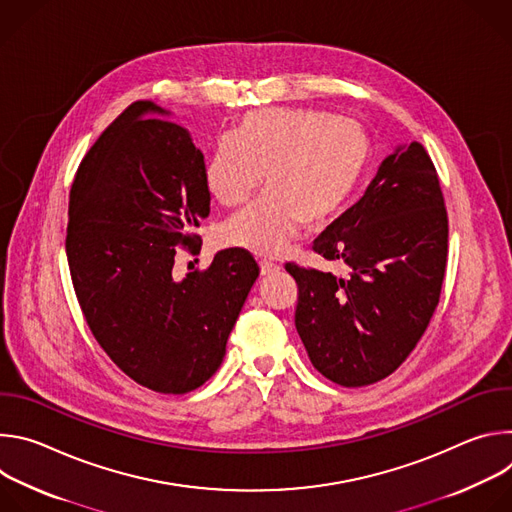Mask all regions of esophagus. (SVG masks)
I'll return each mask as SVG.
<instances>
[{
  "mask_svg": "<svg viewBox=\"0 0 512 512\" xmlns=\"http://www.w3.org/2000/svg\"><path fill=\"white\" fill-rule=\"evenodd\" d=\"M259 271H261V275L265 277V275H271V273L279 271V265L269 263V261H261V263H259Z\"/></svg>",
  "mask_w": 512,
  "mask_h": 512,
  "instance_id": "34e87169",
  "label": "esophagus"
}]
</instances>
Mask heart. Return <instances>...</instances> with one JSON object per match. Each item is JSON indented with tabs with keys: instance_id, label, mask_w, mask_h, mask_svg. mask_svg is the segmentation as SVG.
Returning a JSON list of instances; mask_svg holds the SVG:
<instances>
[{
	"instance_id": "obj_1",
	"label": "heart",
	"mask_w": 512,
	"mask_h": 512,
	"mask_svg": "<svg viewBox=\"0 0 512 512\" xmlns=\"http://www.w3.org/2000/svg\"><path fill=\"white\" fill-rule=\"evenodd\" d=\"M371 156L369 137L354 119L314 109L269 107L247 113L212 150L204 178L223 206L245 202L261 184L267 192L221 229L225 247L277 257L302 227L338 214Z\"/></svg>"
}]
</instances>
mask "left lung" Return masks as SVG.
Masks as SVG:
<instances>
[{
    "instance_id": "left-lung-1",
    "label": "left lung",
    "mask_w": 512,
    "mask_h": 512,
    "mask_svg": "<svg viewBox=\"0 0 512 512\" xmlns=\"http://www.w3.org/2000/svg\"><path fill=\"white\" fill-rule=\"evenodd\" d=\"M314 251L348 273L285 265L298 283L296 328L312 364L342 387L389 377L423 336L446 273L448 214L419 141L397 145Z\"/></svg>"
}]
</instances>
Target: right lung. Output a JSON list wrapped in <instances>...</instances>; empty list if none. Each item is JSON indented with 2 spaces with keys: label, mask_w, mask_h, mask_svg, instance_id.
I'll use <instances>...</instances> for the list:
<instances>
[{
  "label": "right lung",
  "mask_w": 512,
  "mask_h": 512,
  "mask_svg": "<svg viewBox=\"0 0 512 512\" xmlns=\"http://www.w3.org/2000/svg\"><path fill=\"white\" fill-rule=\"evenodd\" d=\"M152 101L129 105L95 141L70 188L66 257L85 320L117 367L182 395L221 367L259 277L243 249L218 251L178 279L180 247L210 214L204 156Z\"/></svg>",
  "instance_id": "obj_1"
}]
</instances>
